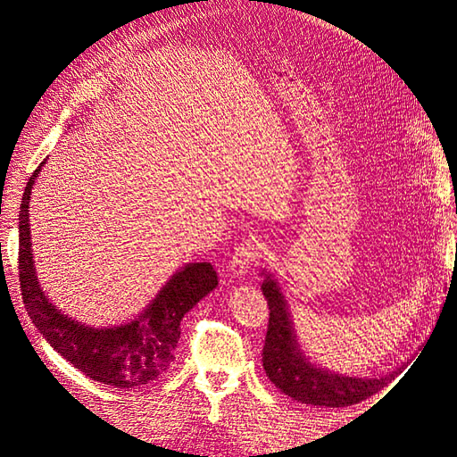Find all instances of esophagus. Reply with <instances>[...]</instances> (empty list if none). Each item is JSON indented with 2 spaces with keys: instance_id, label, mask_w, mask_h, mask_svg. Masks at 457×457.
Returning <instances> with one entry per match:
<instances>
[{
  "instance_id": "34e87169",
  "label": "esophagus",
  "mask_w": 457,
  "mask_h": 457,
  "mask_svg": "<svg viewBox=\"0 0 457 457\" xmlns=\"http://www.w3.org/2000/svg\"><path fill=\"white\" fill-rule=\"evenodd\" d=\"M259 255V244L255 240H245L242 242L237 252H234L232 259L228 261V272L232 278L237 280H242L245 272L250 270V267L253 265V261L257 259Z\"/></svg>"
}]
</instances>
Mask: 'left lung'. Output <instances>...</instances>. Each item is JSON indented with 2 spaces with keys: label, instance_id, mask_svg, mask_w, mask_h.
Wrapping results in <instances>:
<instances>
[{
  "label": "left lung",
  "instance_id": "obj_1",
  "mask_svg": "<svg viewBox=\"0 0 457 457\" xmlns=\"http://www.w3.org/2000/svg\"><path fill=\"white\" fill-rule=\"evenodd\" d=\"M261 276L262 295L270 309L265 347H262V368L276 389L301 404L345 408L376 395L395 379L400 368L378 378H361L316 364L301 349L278 278H274V274L267 269L261 270Z\"/></svg>",
  "mask_w": 457,
  "mask_h": 457
}]
</instances>
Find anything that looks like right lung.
I'll list each match as a JSON object with an SVG mask.
<instances>
[{"label":"right lung","instance_id":"obj_1","mask_svg":"<svg viewBox=\"0 0 457 457\" xmlns=\"http://www.w3.org/2000/svg\"><path fill=\"white\" fill-rule=\"evenodd\" d=\"M44 163L29 179L19 213L24 307L51 347L87 378L114 389H141L170 370L181 337L183 316L217 287V272L212 262H187L170 276L139 314L121 324L95 328L68 316L41 287L32 252L30 198Z\"/></svg>","mask_w":457,"mask_h":457}]
</instances>
